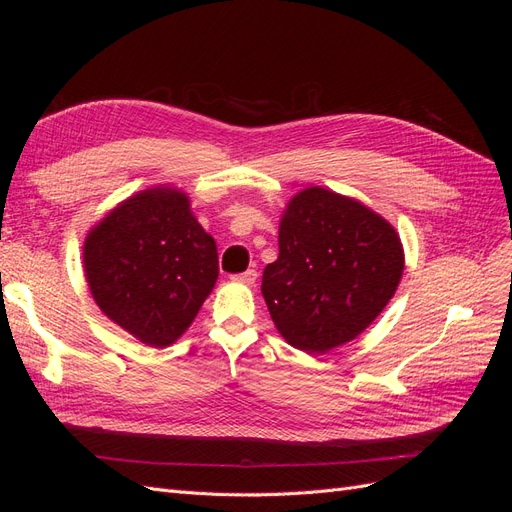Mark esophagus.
<instances>
[{
	"label": "esophagus",
	"instance_id": "esophagus-1",
	"mask_svg": "<svg viewBox=\"0 0 512 512\" xmlns=\"http://www.w3.org/2000/svg\"><path fill=\"white\" fill-rule=\"evenodd\" d=\"M256 277H258V273H256L254 269H247V271H243V273L232 275L230 280H232V282H239V284H245V286H252V284L256 282Z\"/></svg>",
	"mask_w": 512,
	"mask_h": 512
}]
</instances>
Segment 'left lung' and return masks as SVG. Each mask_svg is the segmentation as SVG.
<instances>
[{
    "mask_svg": "<svg viewBox=\"0 0 512 512\" xmlns=\"http://www.w3.org/2000/svg\"><path fill=\"white\" fill-rule=\"evenodd\" d=\"M401 273L395 228L359 200L316 185L286 205L280 256L262 273V297L290 346L324 354L378 318Z\"/></svg>",
    "mask_w": 512,
    "mask_h": 512,
    "instance_id": "8db88e82",
    "label": "left lung"
}]
</instances>
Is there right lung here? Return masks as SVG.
Returning a JSON list of instances; mask_svg holds the SVG:
<instances>
[{
  "label": "right lung",
  "mask_w": 512,
  "mask_h": 512,
  "mask_svg": "<svg viewBox=\"0 0 512 512\" xmlns=\"http://www.w3.org/2000/svg\"><path fill=\"white\" fill-rule=\"evenodd\" d=\"M102 312L143 344H175L218 280V247L177 188H149L102 218L83 245Z\"/></svg>",
  "instance_id": "right-lung-1"
}]
</instances>
